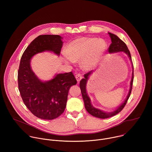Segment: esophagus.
<instances>
[{
  "label": "esophagus",
  "mask_w": 152,
  "mask_h": 152,
  "mask_svg": "<svg viewBox=\"0 0 152 152\" xmlns=\"http://www.w3.org/2000/svg\"><path fill=\"white\" fill-rule=\"evenodd\" d=\"M75 77H76V80H77V81L78 83L80 82V80L82 79V75H81L80 73H77V74L76 75Z\"/></svg>",
  "instance_id": "34e87169"
}]
</instances>
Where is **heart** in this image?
I'll return each mask as SVG.
<instances>
[{
	"label": "heart",
	"mask_w": 152,
	"mask_h": 152,
	"mask_svg": "<svg viewBox=\"0 0 152 152\" xmlns=\"http://www.w3.org/2000/svg\"><path fill=\"white\" fill-rule=\"evenodd\" d=\"M106 48V42L102 39L94 37H82L77 38L68 45L66 49L67 56L64 61L69 63L81 60L80 65L85 70L95 67L102 59Z\"/></svg>",
	"instance_id": "b5f03b06"
}]
</instances>
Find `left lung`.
Wrapping results in <instances>:
<instances>
[{
    "label": "left lung",
    "mask_w": 152,
    "mask_h": 152,
    "mask_svg": "<svg viewBox=\"0 0 152 152\" xmlns=\"http://www.w3.org/2000/svg\"><path fill=\"white\" fill-rule=\"evenodd\" d=\"M109 34L111 38L112 42L110 45L109 48H108L107 51L110 53H114V52H124L129 56L130 59L132 61L131 53H130V51L129 50L125 43L115 34H113L111 33H109ZM133 69H134V66H133ZM92 73H93V71H90L89 72L85 74L84 78L81 79V80L80 81V84H79L86 110L88 111V113L89 114H90L93 116L97 117V118H110L113 116H114L115 115L117 114L118 113H119L120 111H122V110L123 109L124 107L125 106V105L127 103V102L129 99V97H130V95H131V91H132V89L133 81H134V71L132 73V79H131V82L130 90H129V94H128V96H127L126 99L115 111H114L113 112H111V113H104L100 110L97 109V108L94 107L92 106V104H91L90 99L88 97V96L86 91V82H87V80L88 79L89 76Z\"/></svg>",
    "instance_id": "8db88e82"
}]
</instances>
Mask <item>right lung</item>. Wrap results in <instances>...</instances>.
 <instances>
[{
  "label": "right lung",
  "mask_w": 152,
  "mask_h": 152,
  "mask_svg": "<svg viewBox=\"0 0 152 152\" xmlns=\"http://www.w3.org/2000/svg\"><path fill=\"white\" fill-rule=\"evenodd\" d=\"M58 35H41L35 38L21 56L18 71V90L28 109L37 117L53 120L64 111L70 88L77 83L70 72L58 74L46 82L39 80L32 71L31 58L46 50L59 55L63 42Z\"/></svg>",
  "instance_id": "obj_1"
}]
</instances>
